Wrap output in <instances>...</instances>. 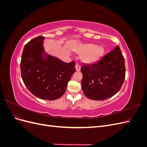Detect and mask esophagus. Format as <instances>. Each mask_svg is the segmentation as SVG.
I'll return each instance as SVG.
<instances>
[{
    "label": "esophagus",
    "instance_id": "1",
    "mask_svg": "<svg viewBox=\"0 0 147 147\" xmlns=\"http://www.w3.org/2000/svg\"><path fill=\"white\" fill-rule=\"evenodd\" d=\"M75 68H76V70L78 72V71H80L81 69V66L79 64L76 63V65H75Z\"/></svg>",
    "mask_w": 147,
    "mask_h": 147
}]
</instances>
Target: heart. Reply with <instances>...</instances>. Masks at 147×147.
<instances>
[{
    "label": "heart",
    "instance_id": "b5f03b06",
    "mask_svg": "<svg viewBox=\"0 0 147 147\" xmlns=\"http://www.w3.org/2000/svg\"><path fill=\"white\" fill-rule=\"evenodd\" d=\"M82 55V60L87 64L95 63L104 55L105 48L103 46H97L96 44L87 43L80 46L75 50Z\"/></svg>",
    "mask_w": 147,
    "mask_h": 147
}]
</instances>
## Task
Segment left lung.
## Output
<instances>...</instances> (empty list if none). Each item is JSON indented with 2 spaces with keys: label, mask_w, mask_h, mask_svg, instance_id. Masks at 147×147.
I'll return each instance as SVG.
<instances>
[{
  "label": "left lung",
  "mask_w": 147,
  "mask_h": 147,
  "mask_svg": "<svg viewBox=\"0 0 147 147\" xmlns=\"http://www.w3.org/2000/svg\"><path fill=\"white\" fill-rule=\"evenodd\" d=\"M82 88L88 98L102 100L116 94L125 79V64L118 45L92 65L83 64Z\"/></svg>",
  "instance_id": "8db88e82"
}]
</instances>
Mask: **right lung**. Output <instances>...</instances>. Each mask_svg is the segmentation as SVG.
Here are the masks:
<instances>
[{
	"label": "right lung",
	"instance_id": "obj_1",
	"mask_svg": "<svg viewBox=\"0 0 147 147\" xmlns=\"http://www.w3.org/2000/svg\"><path fill=\"white\" fill-rule=\"evenodd\" d=\"M45 38L38 36L26 44L21 56V74L32 94L40 99L53 100L65 93L75 71V63H66L48 55L43 46Z\"/></svg>",
	"mask_w": 147,
	"mask_h": 147
}]
</instances>
